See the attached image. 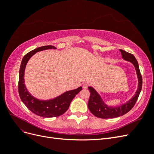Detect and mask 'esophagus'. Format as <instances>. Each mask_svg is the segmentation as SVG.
Listing matches in <instances>:
<instances>
[{
    "label": "esophagus",
    "instance_id": "1",
    "mask_svg": "<svg viewBox=\"0 0 154 154\" xmlns=\"http://www.w3.org/2000/svg\"><path fill=\"white\" fill-rule=\"evenodd\" d=\"M87 87H88V84H87V83H84V84L83 85V88H85V89L87 88Z\"/></svg>",
    "mask_w": 154,
    "mask_h": 154
}]
</instances>
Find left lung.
<instances>
[{
	"instance_id": "1",
	"label": "left lung",
	"mask_w": 154,
	"mask_h": 154,
	"mask_svg": "<svg viewBox=\"0 0 154 154\" xmlns=\"http://www.w3.org/2000/svg\"><path fill=\"white\" fill-rule=\"evenodd\" d=\"M122 53V57L125 60H127L131 62L136 69L138 79V87L136 94L133 96L132 98L130 99L127 103L123 104L119 106H110L105 104L103 100L101 99L100 95L97 92V91L92 87H88V89L90 91V97L88 102V107L90 110L91 112L97 118L102 119H109L114 118L122 116L131 110L134 105L136 104L138 99V97L140 94L142 88V76L139 71L138 62L134 56L129 53L127 51L122 49H119Z\"/></svg>"
}]
</instances>
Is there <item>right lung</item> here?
<instances>
[{
    "mask_svg": "<svg viewBox=\"0 0 154 154\" xmlns=\"http://www.w3.org/2000/svg\"><path fill=\"white\" fill-rule=\"evenodd\" d=\"M49 49L57 48L53 45L42 46L30 51L24 56L20 67L18 86V93L23 103L32 113L43 118L58 117L64 114L69 109L74 97L82 89V87H80L76 89L67 91L55 98L49 100L36 99L27 91L24 83V71L27 62L36 53Z\"/></svg>",
    "mask_w": 154,
    "mask_h": 154,
    "instance_id": "obj_1",
    "label": "right lung"
}]
</instances>
